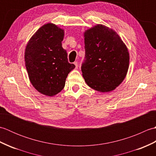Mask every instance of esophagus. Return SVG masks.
Returning a JSON list of instances; mask_svg holds the SVG:
<instances>
[{
  "instance_id": "1",
  "label": "esophagus",
  "mask_w": 156,
  "mask_h": 156,
  "mask_svg": "<svg viewBox=\"0 0 156 156\" xmlns=\"http://www.w3.org/2000/svg\"><path fill=\"white\" fill-rule=\"evenodd\" d=\"M74 65H75V67H76V68L77 69V68H78V62H75L74 63Z\"/></svg>"
}]
</instances>
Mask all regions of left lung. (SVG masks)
Listing matches in <instances>:
<instances>
[{"label": "left lung", "instance_id": "8db88e82", "mask_svg": "<svg viewBox=\"0 0 156 156\" xmlns=\"http://www.w3.org/2000/svg\"><path fill=\"white\" fill-rule=\"evenodd\" d=\"M85 57L82 76L90 88L101 92L115 90L128 71L129 54L115 31L97 25L84 32Z\"/></svg>", "mask_w": 156, "mask_h": 156}]
</instances>
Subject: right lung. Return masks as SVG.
Returning <instances> with one entry per match:
<instances>
[{
	"mask_svg": "<svg viewBox=\"0 0 156 156\" xmlns=\"http://www.w3.org/2000/svg\"><path fill=\"white\" fill-rule=\"evenodd\" d=\"M64 31L52 23L39 28L26 46L25 62L29 80L41 94L51 97L64 88L66 78L75 68L69 64L62 41Z\"/></svg>",
	"mask_w": 156,
	"mask_h": 156,
	"instance_id": "obj_1",
	"label": "right lung"
}]
</instances>
